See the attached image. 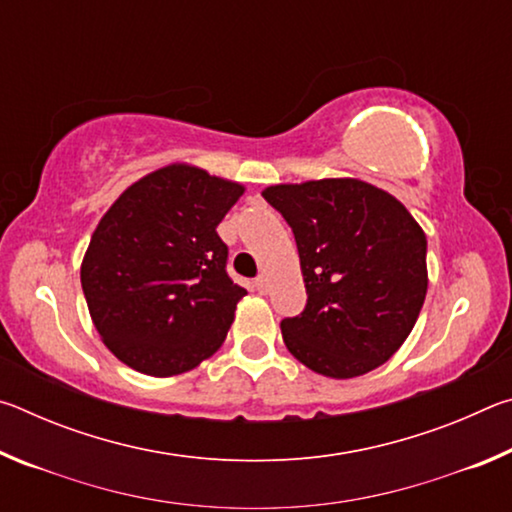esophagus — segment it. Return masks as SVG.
<instances>
[{
    "mask_svg": "<svg viewBox=\"0 0 512 512\" xmlns=\"http://www.w3.org/2000/svg\"><path fill=\"white\" fill-rule=\"evenodd\" d=\"M255 287H257L259 293H266V291H268V277H266V275H257Z\"/></svg>",
    "mask_w": 512,
    "mask_h": 512,
    "instance_id": "34e87169",
    "label": "esophagus"
}]
</instances>
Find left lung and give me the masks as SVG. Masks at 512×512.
<instances>
[{
    "label": "left lung",
    "instance_id": "left-lung-1",
    "mask_svg": "<svg viewBox=\"0 0 512 512\" xmlns=\"http://www.w3.org/2000/svg\"><path fill=\"white\" fill-rule=\"evenodd\" d=\"M262 196L296 237L307 305L284 318L289 352L318 375L350 379L386 363L427 296V237L409 210L357 178L273 185Z\"/></svg>",
    "mask_w": 512,
    "mask_h": 512
}]
</instances>
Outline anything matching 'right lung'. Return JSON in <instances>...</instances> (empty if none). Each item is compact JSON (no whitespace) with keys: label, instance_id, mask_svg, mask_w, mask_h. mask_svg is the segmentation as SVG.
Listing matches in <instances>:
<instances>
[{"label":"right lung","instance_id":"right-lung-1","mask_svg":"<svg viewBox=\"0 0 512 512\" xmlns=\"http://www.w3.org/2000/svg\"><path fill=\"white\" fill-rule=\"evenodd\" d=\"M244 187L169 164L103 214L81 264L92 323L119 361L151 377L196 368L221 348L246 289L225 271L216 225Z\"/></svg>","mask_w":512,"mask_h":512}]
</instances>
